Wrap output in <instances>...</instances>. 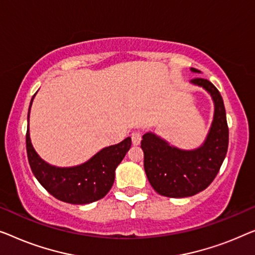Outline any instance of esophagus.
Segmentation results:
<instances>
[{
  "mask_svg": "<svg viewBox=\"0 0 255 255\" xmlns=\"http://www.w3.org/2000/svg\"><path fill=\"white\" fill-rule=\"evenodd\" d=\"M131 141H132V144L134 145H138L139 143H141V139H142V135L139 131H132L131 134Z\"/></svg>",
  "mask_w": 255,
  "mask_h": 255,
  "instance_id": "obj_1",
  "label": "esophagus"
}]
</instances>
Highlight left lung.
Segmentation results:
<instances>
[{"label": "left lung", "mask_w": 255, "mask_h": 255, "mask_svg": "<svg viewBox=\"0 0 255 255\" xmlns=\"http://www.w3.org/2000/svg\"><path fill=\"white\" fill-rule=\"evenodd\" d=\"M191 70L200 74L194 68ZM191 84L203 88L214 103L213 123L202 144L184 150L171 145L155 132L142 136L146 178L158 194L167 198H188L206 189L217 175L228 151L229 128L220 91L201 77L192 80Z\"/></svg>", "instance_id": "obj_1"}]
</instances>
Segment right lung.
<instances>
[{"mask_svg":"<svg viewBox=\"0 0 255 255\" xmlns=\"http://www.w3.org/2000/svg\"><path fill=\"white\" fill-rule=\"evenodd\" d=\"M34 96L28 107L26 131L27 158L34 177L49 194L63 202L88 204L103 199L113 186L116 168L130 148L131 138L127 137L118 144L103 148L87 162L76 166L60 167L48 164L38 155L30 138L28 121Z\"/></svg>","mask_w":255,"mask_h":255,"instance_id":"right-lung-1","label":"right lung"}]
</instances>
